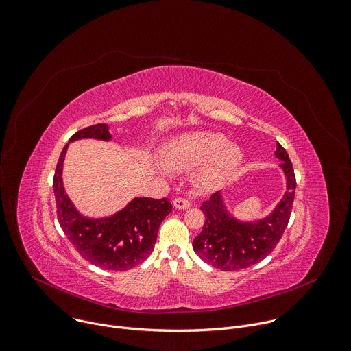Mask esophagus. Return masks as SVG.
<instances>
[{
    "label": "esophagus",
    "mask_w": 351,
    "mask_h": 351,
    "mask_svg": "<svg viewBox=\"0 0 351 351\" xmlns=\"http://www.w3.org/2000/svg\"><path fill=\"white\" fill-rule=\"evenodd\" d=\"M173 206L177 208V210H186L191 207V203L189 200H186L185 197H176L173 200Z\"/></svg>",
    "instance_id": "esophagus-1"
}]
</instances>
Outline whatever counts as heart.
<instances>
[{
  "mask_svg": "<svg viewBox=\"0 0 351 351\" xmlns=\"http://www.w3.org/2000/svg\"><path fill=\"white\" fill-rule=\"evenodd\" d=\"M165 162L180 171L197 166L196 180L203 188L222 185L239 167L243 152L239 145L213 132H189L171 138L163 149Z\"/></svg>",
  "mask_w": 351,
  "mask_h": 351,
  "instance_id": "1",
  "label": "heart"
}]
</instances>
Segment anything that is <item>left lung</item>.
I'll return each mask as SVG.
<instances>
[{
	"instance_id": "1",
	"label": "left lung",
	"mask_w": 351,
	"mask_h": 351,
	"mask_svg": "<svg viewBox=\"0 0 351 351\" xmlns=\"http://www.w3.org/2000/svg\"><path fill=\"white\" fill-rule=\"evenodd\" d=\"M276 158L285 177V192L274 208L262 218L240 219L225 203L222 192L203 202L204 226L193 240L195 252L208 265L223 270H240L266 258L281 239L289 221L295 197V174L287 151L276 143Z\"/></svg>"
}]
</instances>
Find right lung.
<instances>
[{"mask_svg":"<svg viewBox=\"0 0 351 351\" xmlns=\"http://www.w3.org/2000/svg\"><path fill=\"white\" fill-rule=\"evenodd\" d=\"M84 138L111 141L112 136L108 125L99 123L77 132L63 148L53 177L59 223L86 261L106 270H129L154 251L159 226L171 213V203L167 197L160 200L134 197L122 210L108 217L84 215L63 185V163L69 145Z\"/></svg>","mask_w":351,"mask_h":351,"instance_id":"right-lung-1","label":"right lung"}]
</instances>
